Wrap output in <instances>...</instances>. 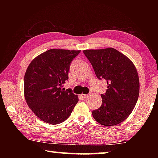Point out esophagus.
Wrapping results in <instances>:
<instances>
[{
    "label": "esophagus",
    "instance_id": "1",
    "mask_svg": "<svg viewBox=\"0 0 158 158\" xmlns=\"http://www.w3.org/2000/svg\"><path fill=\"white\" fill-rule=\"evenodd\" d=\"M89 95H85V94H82L81 95V97L83 98H89Z\"/></svg>",
    "mask_w": 158,
    "mask_h": 158
}]
</instances>
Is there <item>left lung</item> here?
<instances>
[{
  "mask_svg": "<svg viewBox=\"0 0 158 158\" xmlns=\"http://www.w3.org/2000/svg\"><path fill=\"white\" fill-rule=\"evenodd\" d=\"M99 79L107 83L101 106L93 111L94 119L103 126L124 121L132 113L139 95L137 69L129 58L114 48L84 50Z\"/></svg>",
  "mask_w": 158,
  "mask_h": 158,
  "instance_id": "8db88e82",
  "label": "left lung"
}]
</instances>
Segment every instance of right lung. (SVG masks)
Instances as JSON below:
<instances>
[{
  "label": "right lung",
  "instance_id": "right-lung-1",
  "mask_svg": "<svg viewBox=\"0 0 158 158\" xmlns=\"http://www.w3.org/2000/svg\"><path fill=\"white\" fill-rule=\"evenodd\" d=\"M80 50L52 49L37 56L24 75L23 92L28 106L47 123L56 125L68 119L79 98L71 89L62 90L68 79L71 61Z\"/></svg>",
  "mask_w": 158,
  "mask_h": 158
}]
</instances>
